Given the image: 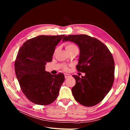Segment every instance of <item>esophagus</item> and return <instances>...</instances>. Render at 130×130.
Returning <instances> with one entry per match:
<instances>
[{
	"instance_id": "1",
	"label": "esophagus",
	"mask_w": 130,
	"mask_h": 130,
	"mask_svg": "<svg viewBox=\"0 0 130 130\" xmlns=\"http://www.w3.org/2000/svg\"><path fill=\"white\" fill-rule=\"evenodd\" d=\"M70 76V75L68 74H64V77L66 78H67Z\"/></svg>"
}]
</instances>
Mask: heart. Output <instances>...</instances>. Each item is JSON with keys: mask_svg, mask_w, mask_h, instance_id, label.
Returning a JSON list of instances; mask_svg holds the SVG:
<instances>
[{"mask_svg": "<svg viewBox=\"0 0 130 130\" xmlns=\"http://www.w3.org/2000/svg\"><path fill=\"white\" fill-rule=\"evenodd\" d=\"M66 49L67 51L68 52H70V51L74 50L75 49H78V48L75 44H73V43H68V44H67V45H66ZM56 52V49L55 50L54 53H55ZM63 69L66 70V71H67V70H68V69H69V68L68 66H64L63 67Z\"/></svg>", "mask_w": 130, "mask_h": 130, "instance_id": "heart-1", "label": "heart"}]
</instances>
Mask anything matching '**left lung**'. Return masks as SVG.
Masks as SVG:
<instances>
[{"label":"left lung","instance_id":"obj_1","mask_svg":"<svg viewBox=\"0 0 130 130\" xmlns=\"http://www.w3.org/2000/svg\"><path fill=\"white\" fill-rule=\"evenodd\" d=\"M63 41L75 43L80 48L78 72L81 77L73 75L76 84L72 88L75 100L92 107L103 100L111 90L115 80V61L112 53L103 42L86 35H68Z\"/></svg>","mask_w":130,"mask_h":130}]
</instances>
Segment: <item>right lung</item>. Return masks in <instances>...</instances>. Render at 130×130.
I'll list each match as a JSON object with an SVG mask.
<instances>
[{
  "label": "right lung",
  "mask_w": 130,
  "mask_h": 130,
  "mask_svg": "<svg viewBox=\"0 0 130 130\" xmlns=\"http://www.w3.org/2000/svg\"><path fill=\"white\" fill-rule=\"evenodd\" d=\"M64 36H38L25 42L18 51L14 62L15 75L22 92L35 104L49 105L58 95L64 75L46 72L45 66L52 62L55 46Z\"/></svg>",
  "instance_id": "1"
}]
</instances>
